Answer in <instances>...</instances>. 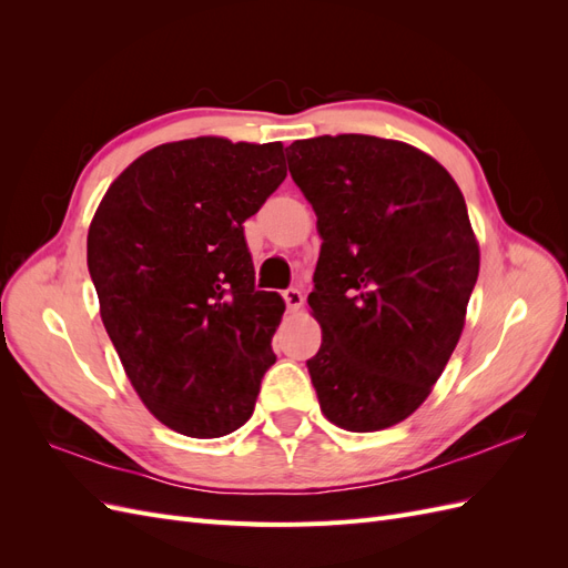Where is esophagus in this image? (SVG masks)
Here are the masks:
<instances>
[{
	"label": "esophagus",
	"mask_w": 568,
	"mask_h": 568,
	"mask_svg": "<svg viewBox=\"0 0 568 568\" xmlns=\"http://www.w3.org/2000/svg\"><path fill=\"white\" fill-rule=\"evenodd\" d=\"M284 303H286V307H288V311L291 313H296V311H301V307H303V294H301V291L298 288H286L284 291Z\"/></svg>",
	"instance_id": "esophagus-1"
}]
</instances>
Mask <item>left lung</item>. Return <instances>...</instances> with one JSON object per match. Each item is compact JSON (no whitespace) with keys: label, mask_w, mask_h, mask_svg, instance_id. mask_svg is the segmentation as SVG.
Returning <instances> with one entry per match:
<instances>
[{"label":"left lung","mask_w":568,"mask_h":568,"mask_svg":"<svg viewBox=\"0 0 568 568\" xmlns=\"http://www.w3.org/2000/svg\"><path fill=\"white\" fill-rule=\"evenodd\" d=\"M286 151L322 236L307 296L322 346L307 372L326 419L379 432L428 398L459 341L478 277L467 203L405 142L322 134Z\"/></svg>","instance_id":"8db88e82"}]
</instances>
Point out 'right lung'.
<instances>
[{
    "label": "right lung",
    "mask_w": 568,
    "mask_h": 568,
    "mask_svg": "<svg viewBox=\"0 0 568 568\" xmlns=\"http://www.w3.org/2000/svg\"><path fill=\"white\" fill-rule=\"evenodd\" d=\"M284 178L282 142L196 136L146 151L94 213L101 320L142 403L178 434L244 426L277 359L284 301L255 291L244 222Z\"/></svg>",
    "instance_id": "obj_1"
}]
</instances>
